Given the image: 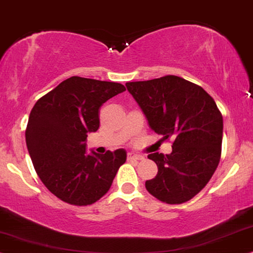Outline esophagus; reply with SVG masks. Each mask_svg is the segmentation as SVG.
Listing matches in <instances>:
<instances>
[{
    "label": "esophagus",
    "instance_id": "obj_1",
    "mask_svg": "<svg viewBox=\"0 0 253 253\" xmlns=\"http://www.w3.org/2000/svg\"><path fill=\"white\" fill-rule=\"evenodd\" d=\"M144 160V157L141 155H136L133 154V152H129L127 154V161H143Z\"/></svg>",
    "mask_w": 253,
    "mask_h": 253
}]
</instances>
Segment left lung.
<instances>
[{
    "mask_svg": "<svg viewBox=\"0 0 253 253\" xmlns=\"http://www.w3.org/2000/svg\"><path fill=\"white\" fill-rule=\"evenodd\" d=\"M126 85L151 129L163 141L172 139L170 155L148 156L158 172L146 180V190L167 204L190 201L205 188L219 164L222 112L202 86L173 75Z\"/></svg>",
    "mask_w": 253,
    "mask_h": 253,
    "instance_id": "8db88e82",
    "label": "left lung"
}]
</instances>
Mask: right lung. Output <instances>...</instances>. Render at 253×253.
Wrapping results in <instances>:
<instances>
[{"label": "right lung", "mask_w": 253, "mask_h": 253, "mask_svg": "<svg viewBox=\"0 0 253 253\" xmlns=\"http://www.w3.org/2000/svg\"><path fill=\"white\" fill-rule=\"evenodd\" d=\"M126 86L73 76L42 96L31 109L26 142L35 171L45 188L68 204L86 207L110 189L123 149L85 154L86 137L99 127V108Z\"/></svg>", "instance_id": "right-lung-1"}]
</instances>
